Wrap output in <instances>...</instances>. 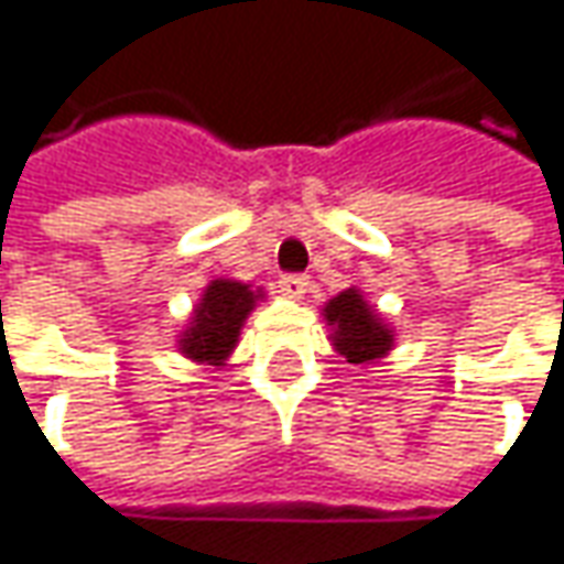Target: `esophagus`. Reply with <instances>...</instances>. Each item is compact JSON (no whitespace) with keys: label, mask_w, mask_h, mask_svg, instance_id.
<instances>
[{"label":"esophagus","mask_w":564,"mask_h":564,"mask_svg":"<svg viewBox=\"0 0 564 564\" xmlns=\"http://www.w3.org/2000/svg\"><path fill=\"white\" fill-rule=\"evenodd\" d=\"M278 283H281V293L286 300H303L310 290V278H303V274H283Z\"/></svg>","instance_id":"1"}]
</instances>
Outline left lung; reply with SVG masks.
Returning <instances> with one entry per match:
<instances>
[{
  "instance_id": "8db88e82",
  "label": "left lung",
  "mask_w": 564,
  "mask_h": 564,
  "mask_svg": "<svg viewBox=\"0 0 564 564\" xmlns=\"http://www.w3.org/2000/svg\"><path fill=\"white\" fill-rule=\"evenodd\" d=\"M328 341L350 367H373L395 348V332L386 315L370 306L360 286H348L322 306Z\"/></svg>"
}]
</instances>
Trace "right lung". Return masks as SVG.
Instances as JSON below:
<instances>
[{"label":"right lung","mask_w":564,"mask_h":564,"mask_svg":"<svg viewBox=\"0 0 564 564\" xmlns=\"http://www.w3.org/2000/svg\"><path fill=\"white\" fill-rule=\"evenodd\" d=\"M261 300L264 286H251L236 278L210 281L187 315V325L178 332V354L200 367H226L229 354L239 345L246 318Z\"/></svg>","instance_id":"1"}]
</instances>
